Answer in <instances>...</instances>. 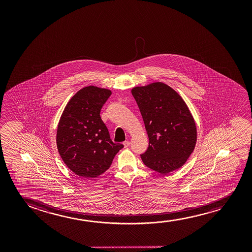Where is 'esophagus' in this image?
Segmentation results:
<instances>
[{"mask_svg":"<svg viewBox=\"0 0 252 252\" xmlns=\"http://www.w3.org/2000/svg\"><path fill=\"white\" fill-rule=\"evenodd\" d=\"M123 145H124L125 148H126V147H128V146L130 145V142L125 141L124 143H123Z\"/></svg>","mask_w":252,"mask_h":252,"instance_id":"1","label":"esophagus"}]
</instances>
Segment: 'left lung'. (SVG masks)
Segmentation results:
<instances>
[{
	"instance_id": "left-lung-1",
	"label": "left lung",
	"mask_w": 252,
	"mask_h": 252,
	"mask_svg": "<svg viewBox=\"0 0 252 252\" xmlns=\"http://www.w3.org/2000/svg\"><path fill=\"white\" fill-rule=\"evenodd\" d=\"M149 137L143 162L166 175L183 166L196 145L197 128L183 97L162 82L132 88Z\"/></svg>"
}]
</instances>
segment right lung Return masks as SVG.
<instances>
[{
	"mask_svg": "<svg viewBox=\"0 0 252 252\" xmlns=\"http://www.w3.org/2000/svg\"><path fill=\"white\" fill-rule=\"evenodd\" d=\"M112 94L107 89L84 87L67 103L57 130V147L72 172L94 178L109 169L121 144H114L100 116V109Z\"/></svg>",
	"mask_w": 252,
	"mask_h": 252,
	"instance_id": "right-lung-1",
	"label": "right lung"
}]
</instances>
